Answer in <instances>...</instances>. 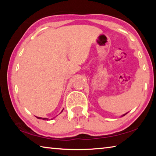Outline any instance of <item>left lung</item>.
<instances>
[{"mask_svg":"<svg viewBox=\"0 0 156 156\" xmlns=\"http://www.w3.org/2000/svg\"><path fill=\"white\" fill-rule=\"evenodd\" d=\"M128 113V112H127ZM125 113V114H123V115H121V117H122V116H124V115H125L126 114V113Z\"/></svg>","mask_w":156,"mask_h":156,"instance_id":"8db88e82","label":"left lung"}]
</instances>
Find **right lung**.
Listing matches in <instances>:
<instances>
[{
	"label": "right lung",
	"instance_id": "1",
	"mask_svg": "<svg viewBox=\"0 0 156 156\" xmlns=\"http://www.w3.org/2000/svg\"><path fill=\"white\" fill-rule=\"evenodd\" d=\"M63 109L62 110V112H60V113H62V112ZM36 118H38V119H42V120H49L48 118H41V117H36ZM54 118H56V117H54ZM52 119H53V118H52Z\"/></svg>",
	"mask_w": 156,
	"mask_h": 156
}]
</instances>
